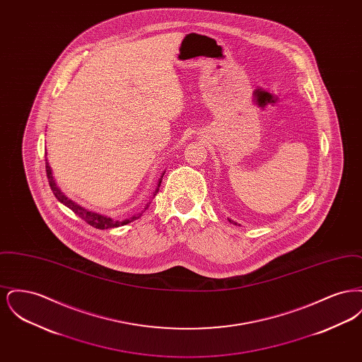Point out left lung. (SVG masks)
Wrapping results in <instances>:
<instances>
[{
    "label": "left lung",
    "instance_id": "obj_1",
    "mask_svg": "<svg viewBox=\"0 0 362 362\" xmlns=\"http://www.w3.org/2000/svg\"><path fill=\"white\" fill-rule=\"evenodd\" d=\"M228 221H229V223H233L235 225H238V223H235V221H233V220H230V218H228Z\"/></svg>",
    "mask_w": 362,
    "mask_h": 362
}]
</instances>
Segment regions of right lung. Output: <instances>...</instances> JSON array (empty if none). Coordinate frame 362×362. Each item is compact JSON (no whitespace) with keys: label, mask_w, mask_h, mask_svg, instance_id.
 <instances>
[{"label":"right lung","mask_w":362,"mask_h":362,"mask_svg":"<svg viewBox=\"0 0 362 362\" xmlns=\"http://www.w3.org/2000/svg\"><path fill=\"white\" fill-rule=\"evenodd\" d=\"M46 173H47V177H49V185H50V187H52V194L55 195V198H57L61 204H64L65 206L69 207L70 210L74 211L80 218H83L86 224L92 225L93 228H98V229H110V228H118V226L129 224V223H132V221L139 218V217L142 216V213L149 207V204H151V202H149L139 214H136V216H133V217H130V218H126V220H123V221L114 220V218L107 217V216L100 214V213L88 210L86 207H83L81 205L76 204L74 201L69 199V198L59 189V187L57 186V183H55V180H54V176H52V167H50L47 158H46ZM163 175H164V173H163ZM163 175L160 176V179H158V182H157V187H156L155 192H153V197H156V194H157V191H158V187H160V185H161ZM153 197H152V198H153Z\"/></svg>","instance_id":"1"}]
</instances>
